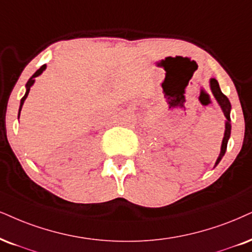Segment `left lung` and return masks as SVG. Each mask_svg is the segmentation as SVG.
I'll return each instance as SVG.
<instances>
[{
  "label": "left lung",
  "instance_id": "obj_1",
  "mask_svg": "<svg viewBox=\"0 0 252 252\" xmlns=\"http://www.w3.org/2000/svg\"><path fill=\"white\" fill-rule=\"evenodd\" d=\"M210 88H212L214 97L216 98L217 102H219L220 106H221V108H222L223 114H224V117L226 118V121H225V132H224V138H223L222 146H221V153H220L219 159H217L216 163H215V166H217V164H219V162H220V161H221V159L223 158V155L225 154L226 145H228V140H229V138H230V132H231V124H230L231 104H230V101H229L228 97H226L225 94H223V93H222L221 89H220L219 82H217L215 78L210 79Z\"/></svg>",
  "mask_w": 252,
  "mask_h": 252
}]
</instances>
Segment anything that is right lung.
Returning a JSON list of instances; mask_svg holds the SVG:
<instances>
[{
  "instance_id": "add662e5",
  "label": "right lung",
  "mask_w": 252,
  "mask_h": 252,
  "mask_svg": "<svg viewBox=\"0 0 252 252\" xmlns=\"http://www.w3.org/2000/svg\"><path fill=\"white\" fill-rule=\"evenodd\" d=\"M45 67H46V65H42V66H40V67H39V69H38V70H37V71H36V72L32 74V77H31V78H30L29 80H28V83H27V85H26V86H27V92H26V94H24V95H23V98H22V99H21V105H20V111H18V117H20V113H21L22 106H23V102H24V100H26V98L28 97V94H29L30 88H31V86H32V84H33V82H35V79H33V78H35V77H37V76H39V74H40V73H42V72H43V71H44V70H45Z\"/></svg>"
}]
</instances>
